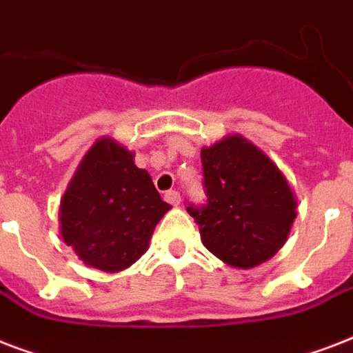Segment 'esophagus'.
I'll return each instance as SVG.
<instances>
[{"label":"esophagus","mask_w":353,"mask_h":353,"mask_svg":"<svg viewBox=\"0 0 353 353\" xmlns=\"http://www.w3.org/2000/svg\"><path fill=\"white\" fill-rule=\"evenodd\" d=\"M165 201L170 205H179V201H181V196H179V192H177V190H166Z\"/></svg>","instance_id":"34e87169"}]
</instances>
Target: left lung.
<instances>
[{"instance_id": "obj_1", "label": "left lung", "mask_w": 353, "mask_h": 353, "mask_svg": "<svg viewBox=\"0 0 353 353\" xmlns=\"http://www.w3.org/2000/svg\"><path fill=\"white\" fill-rule=\"evenodd\" d=\"M203 205L188 203L201 241L234 268L265 262L284 245L296 218L290 185L262 150L240 135L201 150Z\"/></svg>"}]
</instances>
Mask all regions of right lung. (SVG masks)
<instances>
[{
    "mask_svg": "<svg viewBox=\"0 0 353 353\" xmlns=\"http://www.w3.org/2000/svg\"><path fill=\"white\" fill-rule=\"evenodd\" d=\"M170 205L124 146L101 139L85 154L60 207L63 241L91 268L115 273L137 262Z\"/></svg>",
    "mask_w": 353,
    "mask_h": 353,
    "instance_id": "add662e5",
    "label": "right lung"
}]
</instances>
